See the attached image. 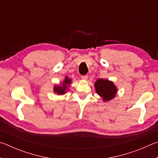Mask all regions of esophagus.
<instances>
[{"instance_id": "34e87169", "label": "esophagus", "mask_w": 158, "mask_h": 158, "mask_svg": "<svg viewBox=\"0 0 158 158\" xmlns=\"http://www.w3.org/2000/svg\"><path fill=\"white\" fill-rule=\"evenodd\" d=\"M81 79L83 80H87L88 79V76L87 75H83V76H81Z\"/></svg>"}]
</instances>
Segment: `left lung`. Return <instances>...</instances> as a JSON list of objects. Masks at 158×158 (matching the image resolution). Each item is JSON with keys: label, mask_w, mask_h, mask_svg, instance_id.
I'll return each instance as SVG.
<instances>
[{"label": "left lung", "mask_w": 158, "mask_h": 158, "mask_svg": "<svg viewBox=\"0 0 158 158\" xmlns=\"http://www.w3.org/2000/svg\"><path fill=\"white\" fill-rule=\"evenodd\" d=\"M95 91L104 101H109L116 96L117 89L114 83L109 80L98 79L95 83Z\"/></svg>", "instance_id": "obj_1"}]
</instances>
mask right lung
<instances>
[{
    "label": "right lung",
    "instance_id": "1",
    "mask_svg": "<svg viewBox=\"0 0 158 158\" xmlns=\"http://www.w3.org/2000/svg\"><path fill=\"white\" fill-rule=\"evenodd\" d=\"M71 79H69L68 77H66L65 79L64 80L62 85H58V86H54V92L58 93V95H63L65 93V90L67 89V85L70 84Z\"/></svg>",
    "mask_w": 158,
    "mask_h": 158
}]
</instances>
